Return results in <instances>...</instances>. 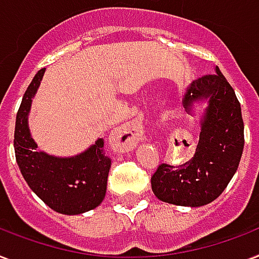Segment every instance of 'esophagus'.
Here are the masks:
<instances>
[{
    "label": "esophagus",
    "instance_id": "1",
    "mask_svg": "<svg viewBox=\"0 0 259 259\" xmlns=\"http://www.w3.org/2000/svg\"><path fill=\"white\" fill-rule=\"evenodd\" d=\"M143 131L144 130L142 120L132 119L131 121H128V123L123 124L121 127L117 128L115 140H113V146L116 148L123 150V151H130L143 138Z\"/></svg>",
    "mask_w": 259,
    "mask_h": 259
}]
</instances>
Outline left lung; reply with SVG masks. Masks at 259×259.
Wrapping results in <instances>:
<instances>
[{"label":"left lung","instance_id":"obj_1","mask_svg":"<svg viewBox=\"0 0 259 259\" xmlns=\"http://www.w3.org/2000/svg\"><path fill=\"white\" fill-rule=\"evenodd\" d=\"M208 102L200 120L196 152L180 166L162 163L151 177L161 201L181 206H202L223 193L238 170L244 146L240 104L219 67L215 74L194 79L184 94V108L193 115L194 104Z\"/></svg>","mask_w":259,"mask_h":259}]
</instances>
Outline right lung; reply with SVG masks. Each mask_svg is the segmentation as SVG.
<instances>
[{
  "mask_svg": "<svg viewBox=\"0 0 259 259\" xmlns=\"http://www.w3.org/2000/svg\"><path fill=\"white\" fill-rule=\"evenodd\" d=\"M44 71L36 73L16 116V161L32 192L51 209L63 215H79L94 209L105 197L111 158L104 152L101 138L73 157H55L37 150L28 116Z\"/></svg>",
  "mask_w": 259,
  "mask_h": 259,
  "instance_id": "right-lung-1",
  "label": "right lung"
}]
</instances>
